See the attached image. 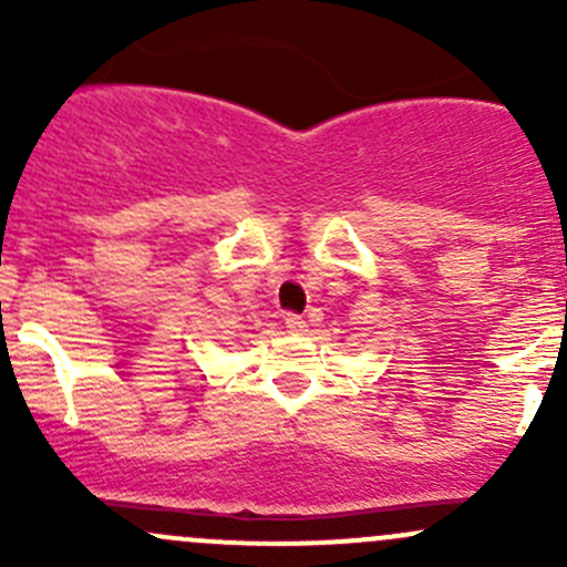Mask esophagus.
<instances>
[{
	"instance_id": "obj_1",
	"label": "esophagus",
	"mask_w": 567,
	"mask_h": 567,
	"mask_svg": "<svg viewBox=\"0 0 567 567\" xmlns=\"http://www.w3.org/2000/svg\"><path fill=\"white\" fill-rule=\"evenodd\" d=\"M285 326H288L290 331H305L307 329V320L301 318V316H296V312H288V316H285Z\"/></svg>"
}]
</instances>
